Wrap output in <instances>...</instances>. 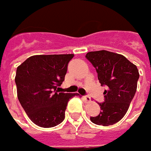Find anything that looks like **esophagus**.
Wrapping results in <instances>:
<instances>
[{
	"label": "esophagus",
	"instance_id": "esophagus-1",
	"mask_svg": "<svg viewBox=\"0 0 151 151\" xmlns=\"http://www.w3.org/2000/svg\"><path fill=\"white\" fill-rule=\"evenodd\" d=\"M83 101L86 102V103H88V102L91 101V98L88 96V95H86V96H83Z\"/></svg>",
	"mask_w": 151,
	"mask_h": 151
}]
</instances>
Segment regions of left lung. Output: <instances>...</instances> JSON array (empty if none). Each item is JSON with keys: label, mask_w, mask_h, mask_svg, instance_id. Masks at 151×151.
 <instances>
[{"label": "left lung", "mask_w": 151, "mask_h": 151, "mask_svg": "<svg viewBox=\"0 0 151 151\" xmlns=\"http://www.w3.org/2000/svg\"><path fill=\"white\" fill-rule=\"evenodd\" d=\"M86 58L96 69L101 84L108 87L104 91L105 101L99 103L101 113L90 120L97 125H113L128 111L137 89L139 70L124 56L105 50L88 52Z\"/></svg>", "instance_id": "left-lung-1"}]
</instances>
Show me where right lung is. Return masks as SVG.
Returning <instances> with one entry per match:
<instances>
[{"label":"right lung","mask_w":151,"mask_h":151,"mask_svg":"<svg viewBox=\"0 0 151 151\" xmlns=\"http://www.w3.org/2000/svg\"><path fill=\"white\" fill-rule=\"evenodd\" d=\"M73 54L36 55L17 68V98L29 119L41 128H52L64 120L68 102L78 93L59 92Z\"/></svg>","instance_id":"add662e5"}]
</instances>
